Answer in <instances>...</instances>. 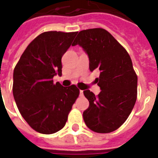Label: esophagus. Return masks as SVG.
<instances>
[{
  "label": "esophagus",
  "instance_id": "obj_1",
  "mask_svg": "<svg viewBox=\"0 0 158 158\" xmlns=\"http://www.w3.org/2000/svg\"><path fill=\"white\" fill-rule=\"evenodd\" d=\"M83 95H84V91H83V90H81V89H80V90H79V96H83Z\"/></svg>",
  "mask_w": 158,
  "mask_h": 158
}]
</instances>
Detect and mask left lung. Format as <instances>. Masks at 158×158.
<instances>
[{"label":"left lung","mask_w":158,"mask_h":158,"mask_svg":"<svg viewBox=\"0 0 158 158\" xmlns=\"http://www.w3.org/2000/svg\"><path fill=\"white\" fill-rule=\"evenodd\" d=\"M88 54L89 70L99 69L98 96L84 90L89 106L83 113L86 126L96 133L113 132L125 122L137 98V75L129 53L106 29L82 30L72 45Z\"/></svg>","instance_id":"1"}]
</instances>
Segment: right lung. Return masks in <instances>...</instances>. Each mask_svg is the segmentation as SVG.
Returning a JSON list of instances; mask_svg holds the SVG:
<instances>
[{
    "label": "right lung",
    "mask_w": 158,
    "mask_h": 158,
    "mask_svg": "<svg viewBox=\"0 0 158 158\" xmlns=\"http://www.w3.org/2000/svg\"><path fill=\"white\" fill-rule=\"evenodd\" d=\"M77 32L48 31L30 42L13 71L12 93L23 118L35 131L50 135L66 124L79 89L54 84L62 75V56Z\"/></svg>",
    "instance_id": "obj_1"
}]
</instances>
